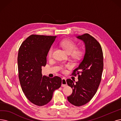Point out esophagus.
Wrapping results in <instances>:
<instances>
[{
    "instance_id": "34e87169",
    "label": "esophagus",
    "mask_w": 121,
    "mask_h": 121,
    "mask_svg": "<svg viewBox=\"0 0 121 121\" xmlns=\"http://www.w3.org/2000/svg\"><path fill=\"white\" fill-rule=\"evenodd\" d=\"M67 86V83L66 81V78L65 77H63L62 78V82H61V86L62 87H65Z\"/></svg>"
}]
</instances>
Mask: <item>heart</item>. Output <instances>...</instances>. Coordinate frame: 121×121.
<instances>
[{"mask_svg": "<svg viewBox=\"0 0 121 121\" xmlns=\"http://www.w3.org/2000/svg\"><path fill=\"white\" fill-rule=\"evenodd\" d=\"M59 45L66 52V53L68 54H71L72 56L75 60H80L83 56V51L81 50H75L76 49V45L73 42L71 41H62L59 43ZM54 50V48L53 47H51L50 48V49L48 51V56H49V57H51L52 56ZM66 67H69V65H66ZM61 69L63 72L65 71V69L62 67H61Z\"/></svg>", "mask_w": 121, "mask_h": 121, "instance_id": "b5f03b06", "label": "heart"}]
</instances>
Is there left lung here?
I'll return each mask as SVG.
<instances>
[{
	"label": "left lung",
	"instance_id": "obj_1",
	"mask_svg": "<svg viewBox=\"0 0 121 121\" xmlns=\"http://www.w3.org/2000/svg\"><path fill=\"white\" fill-rule=\"evenodd\" d=\"M76 38L83 42L85 54L72 73L78 75V81L74 82L70 79L66 80L67 84L72 88L67 100L72 105L81 106L90 101L97 91L103 69V56L102 48L92 36L84 34Z\"/></svg>",
	"mask_w": 121,
	"mask_h": 121
}]
</instances>
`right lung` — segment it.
Here are the masks:
<instances>
[{"label":"right lung","instance_id":"1","mask_svg":"<svg viewBox=\"0 0 121 121\" xmlns=\"http://www.w3.org/2000/svg\"><path fill=\"white\" fill-rule=\"evenodd\" d=\"M56 36L32 35L21 44L18 51L19 79L27 99L37 106L51 100L53 92L61 86V79L42 75V67L47 64V56Z\"/></svg>","mask_w":121,"mask_h":121}]
</instances>
